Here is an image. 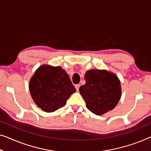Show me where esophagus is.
Segmentation results:
<instances>
[{"mask_svg": "<svg viewBox=\"0 0 151 151\" xmlns=\"http://www.w3.org/2000/svg\"><path fill=\"white\" fill-rule=\"evenodd\" d=\"M79 87H80V85L79 84L75 85V88H76V90H77V91H78V90H79Z\"/></svg>", "mask_w": 151, "mask_h": 151, "instance_id": "1", "label": "esophagus"}]
</instances>
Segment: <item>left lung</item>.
<instances>
[{
	"instance_id": "left-lung-1",
	"label": "left lung",
	"mask_w": 151,
	"mask_h": 151,
	"mask_svg": "<svg viewBox=\"0 0 151 151\" xmlns=\"http://www.w3.org/2000/svg\"><path fill=\"white\" fill-rule=\"evenodd\" d=\"M85 80L79 91L90 111L102 115L115 108L121 97V82L115 74L91 69L85 73Z\"/></svg>"
}]
</instances>
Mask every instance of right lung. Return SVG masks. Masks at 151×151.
<instances>
[{
	"mask_svg": "<svg viewBox=\"0 0 151 151\" xmlns=\"http://www.w3.org/2000/svg\"><path fill=\"white\" fill-rule=\"evenodd\" d=\"M32 100L46 112H52L66 105L76 92L69 76L61 66L43 64L37 69L29 83Z\"/></svg>",
	"mask_w": 151,
	"mask_h": 151,
	"instance_id": "1",
	"label": "right lung"
}]
</instances>
